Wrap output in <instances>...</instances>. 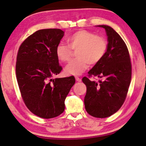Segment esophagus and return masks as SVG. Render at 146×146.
<instances>
[{
	"label": "esophagus",
	"mask_w": 146,
	"mask_h": 146,
	"mask_svg": "<svg viewBox=\"0 0 146 146\" xmlns=\"http://www.w3.org/2000/svg\"><path fill=\"white\" fill-rule=\"evenodd\" d=\"M75 79L76 81H78V82H81V78H80L79 77H78V76H76L75 77Z\"/></svg>",
	"instance_id": "esophagus-1"
}]
</instances>
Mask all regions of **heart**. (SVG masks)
<instances>
[{
    "label": "heart",
    "mask_w": 146,
    "mask_h": 146,
    "mask_svg": "<svg viewBox=\"0 0 146 146\" xmlns=\"http://www.w3.org/2000/svg\"><path fill=\"white\" fill-rule=\"evenodd\" d=\"M68 44L60 43L56 46V55L62 62L70 60L73 51L77 58L70 62L65 68L68 75H80L87 70L89 64L95 65L102 60L107 51L108 43L102 36L93 32L80 30L67 39Z\"/></svg>",
    "instance_id": "heart-1"
}]
</instances>
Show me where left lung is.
<instances>
[{
    "label": "left lung",
    "instance_id": "left-lung-1",
    "mask_svg": "<svg viewBox=\"0 0 146 146\" xmlns=\"http://www.w3.org/2000/svg\"><path fill=\"white\" fill-rule=\"evenodd\" d=\"M105 29L108 48L103 58L89 71V76L103 78L91 81L84 76L87 88L84 105L88 114L96 118H106L115 113L124 102L131 78V64L126 44L111 27Z\"/></svg>",
    "mask_w": 146,
    "mask_h": 146
}]
</instances>
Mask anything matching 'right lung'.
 <instances>
[{"instance_id": "obj_1", "label": "right lung", "mask_w": 146, "mask_h": 146, "mask_svg": "<svg viewBox=\"0 0 146 146\" xmlns=\"http://www.w3.org/2000/svg\"><path fill=\"white\" fill-rule=\"evenodd\" d=\"M64 35L60 29L36 31L22 43L17 56V79L24 102L33 114L47 119L64 112V101L75 83L73 76L52 78L62 70L56 48Z\"/></svg>"}]
</instances>
